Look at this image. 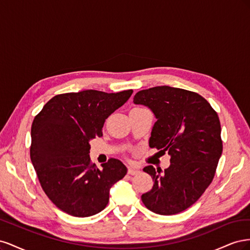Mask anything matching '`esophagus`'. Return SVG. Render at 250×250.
Instances as JSON below:
<instances>
[{
    "instance_id": "esophagus-1",
    "label": "esophagus",
    "mask_w": 250,
    "mask_h": 250,
    "mask_svg": "<svg viewBox=\"0 0 250 250\" xmlns=\"http://www.w3.org/2000/svg\"><path fill=\"white\" fill-rule=\"evenodd\" d=\"M128 174H130V175H137V174L140 173L139 169H135V168H131V167H128Z\"/></svg>"
}]
</instances>
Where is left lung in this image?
<instances>
[{
	"instance_id": "8db88e82",
	"label": "left lung",
	"mask_w": 250,
	"mask_h": 250,
	"mask_svg": "<svg viewBox=\"0 0 250 250\" xmlns=\"http://www.w3.org/2000/svg\"><path fill=\"white\" fill-rule=\"evenodd\" d=\"M133 102L156 118L149 146L171 156L164 172L144 168L154 184L142 201L155 214H178L200 198L215 176L223 148L219 117L197 93L167 85L140 90Z\"/></svg>"
}]
</instances>
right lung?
Wrapping results in <instances>:
<instances>
[{
  "mask_svg": "<svg viewBox=\"0 0 250 250\" xmlns=\"http://www.w3.org/2000/svg\"><path fill=\"white\" fill-rule=\"evenodd\" d=\"M132 93L87 89L60 94L34 118L30 157L42 190L64 213L74 217L100 213L112 185L126 175L125 165L116 158L98 169L90 162L89 142L102 137L105 120Z\"/></svg>",
  "mask_w": 250,
  "mask_h": 250,
  "instance_id": "add662e5",
  "label": "right lung"
}]
</instances>
